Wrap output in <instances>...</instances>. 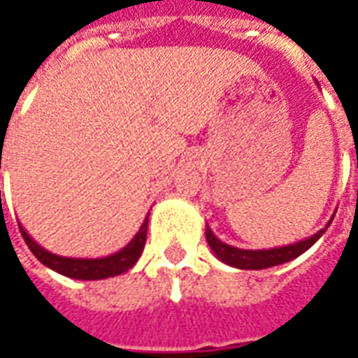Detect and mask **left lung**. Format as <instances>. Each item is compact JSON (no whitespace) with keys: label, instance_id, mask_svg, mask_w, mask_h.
Returning a JSON list of instances; mask_svg holds the SVG:
<instances>
[{"label":"left lung","instance_id":"obj_1","mask_svg":"<svg viewBox=\"0 0 358 358\" xmlns=\"http://www.w3.org/2000/svg\"><path fill=\"white\" fill-rule=\"evenodd\" d=\"M331 220H334V215H331L330 222L326 224V228L331 224ZM326 228L318 230V232L308 236L305 240L295 241V243H289V245H282V248L270 249H240L234 248V245H228L222 240H218L217 236L213 234V230H210L209 224H205V238H207V243L213 249V253L217 255L218 261H222L228 266H234V268L240 270H263L270 268V266H278V264L289 263L293 259L303 255L307 249L313 248L316 241L322 238Z\"/></svg>","mask_w":358,"mask_h":358}]
</instances>
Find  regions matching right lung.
Segmentation results:
<instances>
[{
    "mask_svg": "<svg viewBox=\"0 0 358 358\" xmlns=\"http://www.w3.org/2000/svg\"><path fill=\"white\" fill-rule=\"evenodd\" d=\"M148 222L149 215L140 226V230L136 232L132 240L126 243L124 248L107 257H97V259H82V257H63L57 253H51L45 248H42L38 241L30 238V234L24 230V226L19 222L20 234L27 241L28 249L34 253V257L48 268L55 270L59 274L66 278H74V280H105V278H113L122 274L126 270H130L134 264L138 263L143 245H145V238H148Z\"/></svg>",
    "mask_w": 358,
    "mask_h": 358,
    "instance_id": "add662e5",
    "label": "right lung"
}]
</instances>
